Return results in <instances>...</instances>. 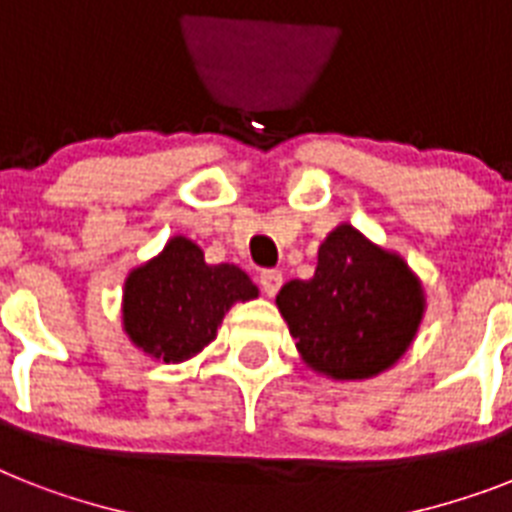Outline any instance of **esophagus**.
<instances>
[{"instance_id": "34e87169", "label": "esophagus", "mask_w": 512, "mask_h": 512, "mask_svg": "<svg viewBox=\"0 0 512 512\" xmlns=\"http://www.w3.org/2000/svg\"><path fill=\"white\" fill-rule=\"evenodd\" d=\"M281 284H284L281 270H263V273H260V286H263V292L268 294V297H276Z\"/></svg>"}]
</instances>
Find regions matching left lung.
<instances>
[{
    "label": "left lung",
    "instance_id": "left-lung-1",
    "mask_svg": "<svg viewBox=\"0 0 512 512\" xmlns=\"http://www.w3.org/2000/svg\"><path fill=\"white\" fill-rule=\"evenodd\" d=\"M276 305L313 371L371 378L407 352L423 318V289L400 255L342 223L318 249L307 281H289Z\"/></svg>",
    "mask_w": 512,
    "mask_h": 512
}]
</instances>
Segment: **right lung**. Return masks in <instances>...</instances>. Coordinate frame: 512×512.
I'll return each mask as SVG.
<instances>
[{
  "mask_svg": "<svg viewBox=\"0 0 512 512\" xmlns=\"http://www.w3.org/2000/svg\"><path fill=\"white\" fill-rule=\"evenodd\" d=\"M257 297L236 265H207L186 236H173L155 260L131 270L123 289L128 339L162 363H184L218 334L234 302Z\"/></svg>",
  "mask_w": 512,
  "mask_h": 512,
  "instance_id": "1",
  "label": "right lung"
}]
</instances>
